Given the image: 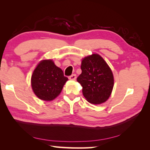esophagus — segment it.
I'll use <instances>...</instances> for the list:
<instances>
[{
  "label": "esophagus",
  "instance_id": "obj_1",
  "mask_svg": "<svg viewBox=\"0 0 150 150\" xmlns=\"http://www.w3.org/2000/svg\"><path fill=\"white\" fill-rule=\"evenodd\" d=\"M76 75L75 74H73L72 75H71V76H69V79L70 80H71V81H75V79H76Z\"/></svg>",
  "mask_w": 150,
  "mask_h": 150
}]
</instances>
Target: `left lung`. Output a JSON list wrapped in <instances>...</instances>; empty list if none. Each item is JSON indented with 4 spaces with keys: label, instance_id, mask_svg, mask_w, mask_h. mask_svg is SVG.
<instances>
[{
    "label": "left lung",
    "instance_id": "obj_1",
    "mask_svg": "<svg viewBox=\"0 0 150 150\" xmlns=\"http://www.w3.org/2000/svg\"><path fill=\"white\" fill-rule=\"evenodd\" d=\"M81 69L82 73L77 81L83 87L86 100L93 105L105 103L111 95L115 83L107 63L99 54H93L83 58Z\"/></svg>",
    "mask_w": 150,
    "mask_h": 150
}]
</instances>
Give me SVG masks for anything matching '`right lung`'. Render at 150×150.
Masks as SVG:
<instances>
[{
    "mask_svg": "<svg viewBox=\"0 0 150 150\" xmlns=\"http://www.w3.org/2000/svg\"><path fill=\"white\" fill-rule=\"evenodd\" d=\"M68 78L52 59H43L38 63L31 77L33 92L40 100L52 101L62 92Z\"/></svg>",
    "mask_w": 150,
    "mask_h": 150,
    "instance_id": "add662e5",
    "label": "right lung"
}]
</instances>
